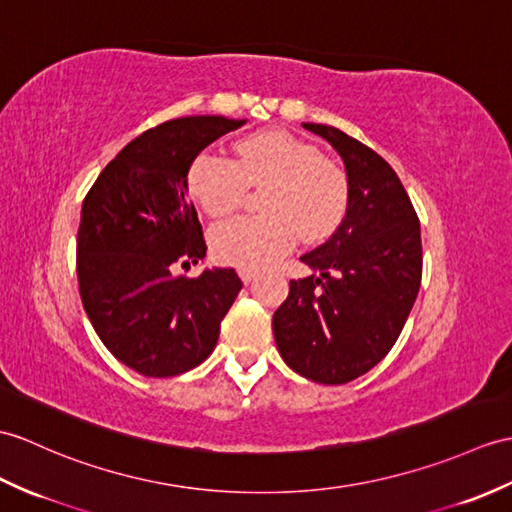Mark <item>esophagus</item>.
Instances as JSON below:
<instances>
[{
  "instance_id": "1",
  "label": "esophagus",
  "mask_w": 512,
  "mask_h": 512,
  "mask_svg": "<svg viewBox=\"0 0 512 512\" xmlns=\"http://www.w3.org/2000/svg\"><path fill=\"white\" fill-rule=\"evenodd\" d=\"M255 275H257L255 270H240V279H242L244 283H251V281L255 279Z\"/></svg>"
}]
</instances>
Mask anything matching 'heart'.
Segmentation results:
<instances>
[{"mask_svg":"<svg viewBox=\"0 0 512 512\" xmlns=\"http://www.w3.org/2000/svg\"><path fill=\"white\" fill-rule=\"evenodd\" d=\"M185 183L209 218L229 216L240 207L246 187L266 185L259 194L264 216L222 222L209 233L213 257L242 270L270 266L299 235L316 242L334 233L349 198L342 170L310 141L285 130L242 139L231 161L211 152L198 154Z\"/></svg>","mask_w":512,"mask_h":512,"instance_id":"1","label":"heart"}]
</instances>
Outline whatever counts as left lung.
Wrapping results in <instances>:
<instances>
[{"label": "left lung", "mask_w": 512, "mask_h": 512, "mask_svg": "<svg viewBox=\"0 0 512 512\" xmlns=\"http://www.w3.org/2000/svg\"><path fill=\"white\" fill-rule=\"evenodd\" d=\"M329 141L347 172V213L336 233L301 257L310 277L290 281L272 316L283 362L318 384H347L397 342L421 288V227L395 170L334 126L303 124Z\"/></svg>", "instance_id": "8db88e82"}]
</instances>
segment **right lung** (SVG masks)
Returning <instances> with one entry per match:
<instances>
[{
    "label": "right lung",
    "instance_id": "obj_1",
    "mask_svg": "<svg viewBox=\"0 0 512 512\" xmlns=\"http://www.w3.org/2000/svg\"><path fill=\"white\" fill-rule=\"evenodd\" d=\"M246 120L194 115L130 141L82 202L76 270L95 334L146 377H174L205 362L242 281L233 268L174 277L207 255L187 170L211 141Z\"/></svg>",
    "mask_w": 512,
    "mask_h": 512
}]
</instances>
